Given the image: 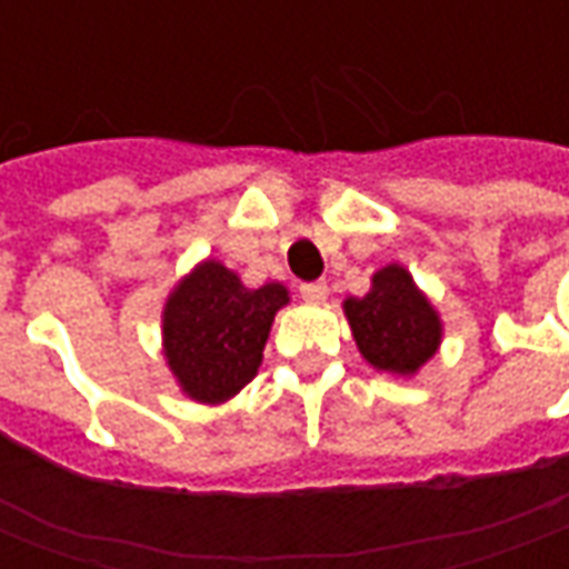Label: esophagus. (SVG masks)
<instances>
[{"label":"esophagus","instance_id":"34e87169","mask_svg":"<svg viewBox=\"0 0 569 569\" xmlns=\"http://www.w3.org/2000/svg\"><path fill=\"white\" fill-rule=\"evenodd\" d=\"M301 298L310 301V305H320V301L329 298V286L322 283V280H317V283H305L301 286Z\"/></svg>","mask_w":569,"mask_h":569}]
</instances>
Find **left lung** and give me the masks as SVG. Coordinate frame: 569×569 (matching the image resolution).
<instances>
[{"label": "left lung", "mask_w": 569, "mask_h": 569, "mask_svg": "<svg viewBox=\"0 0 569 569\" xmlns=\"http://www.w3.org/2000/svg\"><path fill=\"white\" fill-rule=\"evenodd\" d=\"M345 313L359 353L378 371L408 378L441 345L439 313L402 264L375 273L366 296L347 298Z\"/></svg>", "instance_id": "left-lung-1"}]
</instances>
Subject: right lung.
<instances>
[{
  "instance_id": "right-lung-1",
  "label": "right lung",
  "mask_w": 569,
  "mask_h": 569,
  "mask_svg": "<svg viewBox=\"0 0 569 569\" xmlns=\"http://www.w3.org/2000/svg\"><path fill=\"white\" fill-rule=\"evenodd\" d=\"M289 301L283 283L247 289L219 261H200L163 305V357L203 406H219L247 387L261 366L273 313Z\"/></svg>"
}]
</instances>
